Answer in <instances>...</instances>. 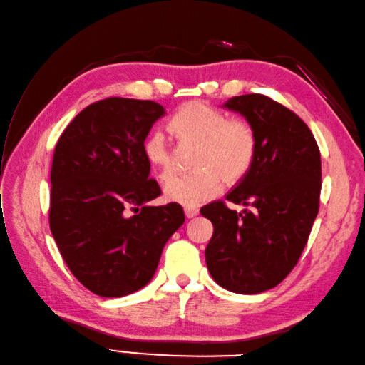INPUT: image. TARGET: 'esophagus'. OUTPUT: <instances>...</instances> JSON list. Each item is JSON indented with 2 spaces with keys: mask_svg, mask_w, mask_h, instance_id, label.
Returning <instances> with one entry per match:
<instances>
[{
  "mask_svg": "<svg viewBox=\"0 0 365 365\" xmlns=\"http://www.w3.org/2000/svg\"><path fill=\"white\" fill-rule=\"evenodd\" d=\"M197 215H199V210L197 208H191V207H186L185 208V216L188 217V219L197 216Z\"/></svg>",
  "mask_w": 365,
  "mask_h": 365,
  "instance_id": "esophagus-1",
  "label": "esophagus"
}]
</instances>
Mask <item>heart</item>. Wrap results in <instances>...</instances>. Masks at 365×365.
<instances>
[{
    "mask_svg": "<svg viewBox=\"0 0 365 365\" xmlns=\"http://www.w3.org/2000/svg\"><path fill=\"white\" fill-rule=\"evenodd\" d=\"M169 129L180 148L196 146L191 174L175 175L165 186V197L196 207L215 197L224 180L238 183L249 174L257 157V133L241 118H227L216 107L200 101L183 104L173 116ZM143 154L160 180L174 173L175 150L163 130H152L143 143Z\"/></svg>",
    "mask_w": 365,
    "mask_h": 365,
    "instance_id": "heart-1",
    "label": "heart"
}]
</instances>
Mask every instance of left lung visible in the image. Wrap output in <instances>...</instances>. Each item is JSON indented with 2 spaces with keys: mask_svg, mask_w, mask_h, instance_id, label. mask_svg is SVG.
Instances as JSON below:
<instances>
[{
  "mask_svg": "<svg viewBox=\"0 0 365 365\" xmlns=\"http://www.w3.org/2000/svg\"><path fill=\"white\" fill-rule=\"evenodd\" d=\"M225 107L245 116L258 148L249 174L225 196L250 208L238 214L225 200L200 208L215 228L205 261L227 291L259 294L291 274L308 242L319 213L320 150L302 118L269 96H235Z\"/></svg>",
  "mask_w": 365,
  "mask_h": 365,
  "instance_id": "1",
  "label": "left lung"
}]
</instances>
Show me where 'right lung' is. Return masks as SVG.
Here are the masks:
<instances>
[{"label":"right lung","mask_w":365,"mask_h":365,"mask_svg":"<svg viewBox=\"0 0 365 365\" xmlns=\"http://www.w3.org/2000/svg\"><path fill=\"white\" fill-rule=\"evenodd\" d=\"M163 115L154 101L106 98L76 115L57 141L49 228L71 274L101 297L146 286L185 222L177 202L144 205L162 194L143 143Z\"/></svg>","instance_id":"right-lung-1"}]
</instances>
